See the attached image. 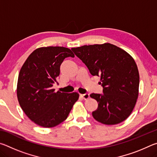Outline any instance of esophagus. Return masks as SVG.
<instances>
[{"label": "esophagus", "instance_id": "1", "mask_svg": "<svg viewBox=\"0 0 157 157\" xmlns=\"http://www.w3.org/2000/svg\"><path fill=\"white\" fill-rule=\"evenodd\" d=\"M81 97L84 100H87L89 98V94H81Z\"/></svg>", "mask_w": 157, "mask_h": 157}]
</instances>
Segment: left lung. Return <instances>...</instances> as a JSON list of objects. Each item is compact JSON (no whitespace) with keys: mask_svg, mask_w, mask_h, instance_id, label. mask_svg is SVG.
Returning a JSON list of instances; mask_svg holds the SVG:
<instances>
[{"mask_svg":"<svg viewBox=\"0 0 157 157\" xmlns=\"http://www.w3.org/2000/svg\"><path fill=\"white\" fill-rule=\"evenodd\" d=\"M71 50L92 75L100 77L103 94L90 95L98 103V109L92 112L94 119L108 125L125 121L132 113L139 96V73L133 57L109 43Z\"/></svg>","mask_w":157,"mask_h":157,"instance_id":"left-lung-1","label":"left lung"}]
</instances>
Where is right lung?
<instances>
[{
    "label": "right lung",
    "instance_id": "obj_1",
    "mask_svg": "<svg viewBox=\"0 0 157 157\" xmlns=\"http://www.w3.org/2000/svg\"><path fill=\"white\" fill-rule=\"evenodd\" d=\"M74 57L64 47L48 46L36 49L21 67L17 94L21 109L32 121L50 128L64 121L79 98V94L55 92L60 65L66 57Z\"/></svg>",
    "mask_w": 157,
    "mask_h": 157
}]
</instances>
